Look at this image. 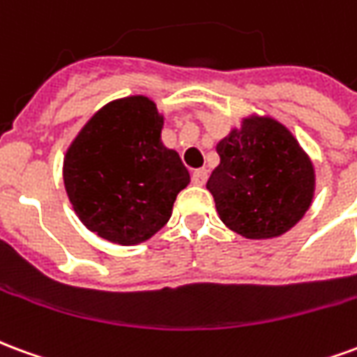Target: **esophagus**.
Segmentation results:
<instances>
[{"mask_svg": "<svg viewBox=\"0 0 357 357\" xmlns=\"http://www.w3.org/2000/svg\"><path fill=\"white\" fill-rule=\"evenodd\" d=\"M192 182L197 184V186H204L205 182H207V171L205 169H194L192 171Z\"/></svg>", "mask_w": 357, "mask_h": 357, "instance_id": "esophagus-1", "label": "esophagus"}]
</instances>
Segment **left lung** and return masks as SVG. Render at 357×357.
I'll return each instance as SVG.
<instances>
[{
	"label": "left lung",
	"instance_id": "obj_1",
	"mask_svg": "<svg viewBox=\"0 0 357 357\" xmlns=\"http://www.w3.org/2000/svg\"><path fill=\"white\" fill-rule=\"evenodd\" d=\"M220 158L207 181L218 217L247 239L289 232L310 209L316 173L285 125L251 114L217 142Z\"/></svg>",
	"mask_w": 357,
	"mask_h": 357
}]
</instances>
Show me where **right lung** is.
<instances>
[{"label":"right lung","instance_id":"1","mask_svg":"<svg viewBox=\"0 0 357 357\" xmlns=\"http://www.w3.org/2000/svg\"><path fill=\"white\" fill-rule=\"evenodd\" d=\"M161 129L152 98L132 95L104 104L72 140L64 188L75 215L98 238L139 245L167 225L190 173L161 142Z\"/></svg>","mask_w":357,"mask_h":357}]
</instances>
